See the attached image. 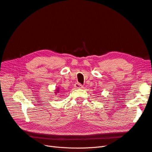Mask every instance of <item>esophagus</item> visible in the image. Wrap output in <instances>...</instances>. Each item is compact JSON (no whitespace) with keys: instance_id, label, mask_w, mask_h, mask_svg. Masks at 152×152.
Here are the masks:
<instances>
[{"instance_id":"34e87169","label":"esophagus","mask_w":152,"mask_h":152,"mask_svg":"<svg viewBox=\"0 0 152 152\" xmlns=\"http://www.w3.org/2000/svg\"><path fill=\"white\" fill-rule=\"evenodd\" d=\"M75 87L76 88H83V86L82 85H81V84L80 83H76L75 85Z\"/></svg>"}]
</instances>
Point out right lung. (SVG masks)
I'll return each mask as SVG.
<instances>
[{"mask_svg":"<svg viewBox=\"0 0 152 152\" xmlns=\"http://www.w3.org/2000/svg\"><path fill=\"white\" fill-rule=\"evenodd\" d=\"M59 88H58L57 89H56V92H55V93H56V94H57V93H59Z\"/></svg>","mask_w":152,"mask_h":152,"instance_id":"right-lung-1","label":"right lung"}]
</instances>
